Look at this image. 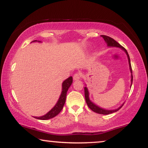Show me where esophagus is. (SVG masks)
I'll list each match as a JSON object with an SVG mask.
<instances>
[{
	"mask_svg": "<svg viewBox=\"0 0 148 148\" xmlns=\"http://www.w3.org/2000/svg\"><path fill=\"white\" fill-rule=\"evenodd\" d=\"M81 77V75L79 73H76L74 74L73 75V79L74 80H78Z\"/></svg>",
	"mask_w": 148,
	"mask_h": 148,
	"instance_id": "obj_1",
	"label": "esophagus"
}]
</instances>
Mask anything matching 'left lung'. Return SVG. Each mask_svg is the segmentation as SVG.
<instances>
[{
	"label": "left lung",
	"instance_id": "left-lung-1",
	"mask_svg": "<svg viewBox=\"0 0 148 148\" xmlns=\"http://www.w3.org/2000/svg\"><path fill=\"white\" fill-rule=\"evenodd\" d=\"M101 36H102L103 38H104V41L106 42L107 46H112V47L121 48H122L123 50H124V51L125 52V53H126V54H127V58H128L129 64V69H130L131 73H132V68H131V65L130 58H129V54H128V52H127V50L125 49V48H123V46H121L120 44H119L116 41H115V40L113 39V38L109 37V36H105V35H102ZM131 85H132V83H133V75H132V74H131ZM84 92H85V98H86V103H87V104H88V107L92 111H94V112H96V113H98V114H111V113L115 112H116V111H118L119 109H120L121 107L123 106V104L122 106H121L120 107H119V108H118L117 109H115V110H106V109H103L102 108H100V107L98 106H96V104H94V103L91 102L90 100V98H89V92H88V88H86V87H85V88H84Z\"/></svg>",
	"mask_w": 148,
	"mask_h": 148
}]
</instances>
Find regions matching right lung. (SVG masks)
Listing matches in <instances>:
<instances>
[{
    "label": "right lung",
    "mask_w": 148,
    "mask_h": 148,
    "mask_svg": "<svg viewBox=\"0 0 148 148\" xmlns=\"http://www.w3.org/2000/svg\"><path fill=\"white\" fill-rule=\"evenodd\" d=\"M33 42H37V40H34ZM72 83H73L72 77H70L66 79V80H64V82H62V84L61 94H60V98L58 99V102L56 104L55 106H54L53 108H52L51 110L47 113V114L44 115V116H42L40 117L35 116L34 118L40 119V120H48V119L53 118V117L56 116V115L59 114L60 111L62 110V108H63L64 103H65L66 92H67L69 88L71 85L72 84Z\"/></svg>",
    "instance_id": "right-lung-1"
}]
</instances>
